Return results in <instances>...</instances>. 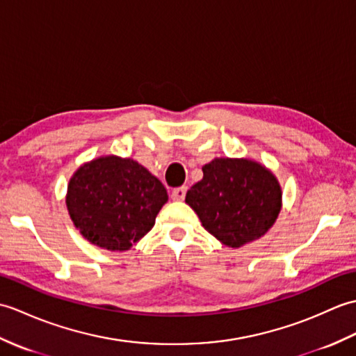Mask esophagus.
Wrapping results in <instances>:
<instances>
[{"label": "esophagus", "mask_w": 356, "mask_h": 356, "mask_svg": "<svg viewBox=\"0 0 356 356\" xmlns=\"http://www.w3.org/2000/svg\"><path fill=\"white\" fill-rule=\"evenodd\" d=\"M186 192H187V187H184V186H183V187L173 188L172 193H170V198H172L173 201H184Z\"/></svg>", "instance_id": "esophagus-1"}]
</instances>
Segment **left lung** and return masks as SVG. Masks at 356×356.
Masks as SVG:
<instances>
[{"label": "left lung", "mask_w": 356, "mask_h": 356, "mask_svg": "<svg viewBox=\"0 0 356 356\" xmlns=\"http://www.w3.org/2000/svg\"><path fill=\"white\" fill-rule=\"evenodd\" d=\"M202 173L186 202L210 234L239 248L270 230L282 207L280 186L270 170L251 160L215 158Z\"/></svg>", "instance_id": "left-lung-1"}]
</instances>
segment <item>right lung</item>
<instances>
[{
    "label": "right lung",
    "instance_id": "obj_1",
    "mask_svg": "<svg viewBox=\"0 0 356 356\" xmlns=\"http://www.w3.org/2000/svg\"><path fill=\"white\" fill-rule=\"evenodd\" d=\"M168 201L160 179L131 158L102 156L70 179L67 207L85 239L100 248L124 251L155 224Z\"/></svg>",
    "mask_w": 356,
    "mask_h": 356
}]
</instances>
